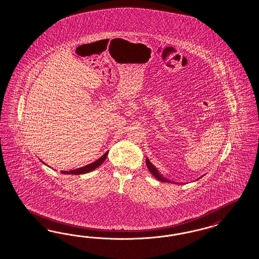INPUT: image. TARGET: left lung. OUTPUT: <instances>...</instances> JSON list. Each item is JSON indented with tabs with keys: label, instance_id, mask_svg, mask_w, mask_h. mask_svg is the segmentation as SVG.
I'll list each match as a JSON object with an SVG mask.
<instances>
[{
	"label": "left lung",
	"instance_id": "left-lung-1",
	"mask_svg": "<svg viewBox=\"0 0 259 259\" xmlns=\"http://www.w3.org/2000/svg\"><path fill=\"white\" fill-rule=\"evenodd\" d=\"M146 165H147V168H148V170H149L151 174L157 179L159 181H162V182H171L172 183V181H169L168 179H166L163 175H161L159 171L157 170V168L155 167V165L153 164V163H151V161L149 160V158L148 157H146ZM203 177V176H202ZM202 177H200V178H202ZM200 178H198L197 180H199ZM172 183H176V182H172Z\"/></svg>",
	"mask_w": 259,
	"mask_h": 259
}]
</instances>
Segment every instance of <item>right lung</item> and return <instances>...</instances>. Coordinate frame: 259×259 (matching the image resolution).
<instances>
[{
  "label": "right lung",
  "instance_id": "1",
  "mask_svg": "<svg viewBox=\"0 0 259 259\" xmlns=\"http://www.w3.org/2000/svg\"><path fill=\"white\" fill-rule=\"evenodd\" d=\"M107 155H108V151L102 156V157H100L99 159H97L96 161L94 162H92V163H90V164L85 165V166H82V167H80V168H78V169H75V170H69V171H62L63 174H69V175H82V174H87V172H92V171H94L95 169H97L98 167H100L101 165L103 163V161L105 160V158L107 157ZM40 160V159H39ZM41 161V160H40ZM41 163H44L45 165H47L44 162V161H41Z\"/></svg>",
  "mask_w": 259,
  "mask_h": 259
}]
</instances>
